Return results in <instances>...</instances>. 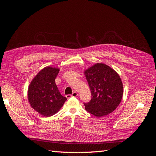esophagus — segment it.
<instances>
[{
    "instance_id": "obj_1",
    "label": "esophagus",
    "mask_w": 156,
    "mask_h": 156,
    "mask_svg": "<svg viewBox=\"0 0 156 156\" xmlns=\"http://www.w3.org/2000/svg\"><path fill=\"white\" fill-rule=\"evenodd\" d=\"M77 96H78V94L76 92H74L72 94H68V95H66V98L69 99L72 97H76Z\"/></svg>"
}]
</instances>
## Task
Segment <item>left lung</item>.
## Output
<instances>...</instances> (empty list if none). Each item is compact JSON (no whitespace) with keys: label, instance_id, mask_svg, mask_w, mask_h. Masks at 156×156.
I'll list each match as a JSON object with an SVG mask.
<instances>
[{"label":"left lung","instance_id":"obj_1","mask_svg":"<svg viewBox=\"0 0 156 156\" xmlns=\"http://www.w3.org/2000/svg\"><path fill=\"white\" fill-rule=\"evenodd\" d=\"M92 98L84 103L87 112L97 117L110 114L119 106L123 95L119 75L107 65L98 63L84 72Z\"/></svg>","mask_w":156,"mask_h":156}]
</instances>
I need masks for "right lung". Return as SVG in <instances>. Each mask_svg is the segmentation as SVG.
Here are the masks:
<instances>
[{
  "mask_svg": "<svg viewBox=\"0 0 156 156\" xmlns=\"http://www.w3.org/2000/svg\"><path fill=\"white\" fill-rule=\"evenodd\" d=\"M59 69L46 67L33 79L28 90V99L31 107L46 117L57 112L67 100L60 93L55 83Z\"/></svg>",
  "mask_w": 156,
  "mask_h": 156,
  "instance_id": "right-lung-1",
  "label": "right lung"
}]
</instances>
